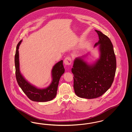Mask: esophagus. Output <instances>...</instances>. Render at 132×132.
<instances>
[{"label":"esophagus","mask_w":132,"mask_h":132,"mask_svg":"<svg viewBox=\"0 0 132 132\" xmlns=\"http://www.w3.org/2000/svg\"><path fill=\"white\" fill-rule=\"evenodd\" d=\"M64 63L65 64V65H71V64L72 63V59L69 56L66 57V58H65V59L64 60Z\"/></svg>","instance_id":"obj_1"}]
</instances>
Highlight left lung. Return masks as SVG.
Returning <instances> with one entry per match:
<instances>
[{
	"label": "left lung",
	"instance_id": "8db88e82",
	"mask_svg": "<svg viewBox=\"0 0 132 132\" xmlns=\"http://www.w3.org/2000/svg\"><path fill=\"white\" fill-rule=\"evenodd\" d=\"M95 31L99 40L94 47L100 45V57L91 65L85 61V56L77 57L72 68L75 93L79 97L88 99L104 94L111 87L116 72V57L111 40L100 31Z\"/></svg>",
	"mask_w": 132,
	"mask_h": 132
}]
</instances>
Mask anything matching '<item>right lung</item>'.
Returning <instances> with one entry per match:
<instances>
[{"mask_svg":"<svg viewBox=\"0 0 132 132\" xmlns=\"http://www.w3.org/2000/svg\"><path fill=\"white\" fill-rule=\"evenodd\" d=\"M22 40L18 44L16 47L15 56V65L16 69V81L23 92L31 100L35 102H43L53 100L57 94L59 81L61 76L64 74L65 69L63 65V60L55 64L52 70V81L47 87L39 89L31 85L22 76L20 71L19 48Z\"/></svg>","mask_w":132,"mask_h":132,"instance_id":"obj_1","label":"right lung"}]
</instances>
